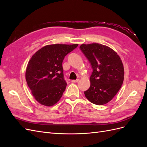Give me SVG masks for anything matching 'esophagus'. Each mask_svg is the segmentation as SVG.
I'll use <instances>...</instances> for the list:
<instances>
[{"instance_id": "1", "label": "esophagus", "mask_w": 147, "mask_h": 147, "mask_svg": "<svg viewBox=\"0 0 147 147\" xmlns=\"http://www.w3.org/2000/svg\"><path fill=\"white\" fill-rule=\"evenodd\" d=\"M79 81V79H77V80H72V83H77Z\"/></svg>"}]
</instances>
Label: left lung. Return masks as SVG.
<instances>
[{
    "label": "left lung",
    "mask_w": 147,
    "mask_h": 147,
    "mask_svg": "<svg viewBox=\"0 0 147 147\" xmlns=\"http://www.w3.org/2000/svg\"><path fill=\"white\" fill-rule=\"evenodd\" d=\"M81 51L92 69L91 85L84 92L87 99L96 105L108 103L121 88L124 80V67L117 53L99 43L82 44Z\"/></svg>",
    "instance_id": "left-lung-1"
}]
</instances>
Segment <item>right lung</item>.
Instances as JSON below:
<instances>
[{
    "label": "right lung",
    "instance_id": "add662e5",
    "mask_svg": "<svg viewBox=\"0 0 147 147\" xmlns=\"http://www.w3.org/2000/svg\"><path fill=\"white\" fill-rule=\"evenodd\" d=\"M78 44L48 45L40 49L29 61L26 80L34 98L40 104L50 107L56 104L67 86L63 61Z\"/></svg>",
    "mask_w": 147,
    "mask_h": 147
}]
</instances>
